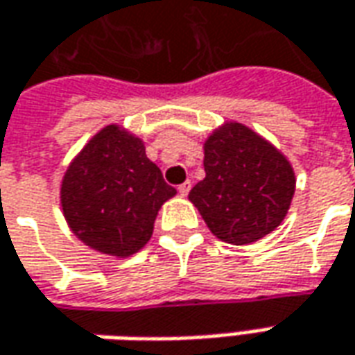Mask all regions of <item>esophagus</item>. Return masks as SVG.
<instances>
[{
    "mask_svg": "<svg viewBox=\"0 0 355 355\" xmlns=\"http://www.w3.org/2000/svg\"><path fill=\"white\" fill-rule=\"evenodd\" d=\"M189 189H191V182H189V180L183 182L182 185H178V191H180V195H183V197L189 193Z\"/></svg>",
    "mask_w": 355,
    "mask_h": 355,
    "instance_id": "esophagus-1",
    "label": "esophagus"
}]
</instances>
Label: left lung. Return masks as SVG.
<instances>
[{"label": "left lung", "instance_id": "8db88e82", "mask_svg": "<svg viewBox=\"0 0 355 355\" xmlns=\"http://www.w3.org/2000/svg\"><path fill=\"white\" fill-rule=\"evenodd\" d=\"M205 180L189 199L216 239L250 244L282 225L295 193L291 164L268 140L240 123L205 142Z\"/></svg>", "mask_w": 355, "mask_h": 355}]
</instances>
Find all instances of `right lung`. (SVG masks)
I'll use <instances>...</instances> for the list:
<instances>
[{
	"label": "right lung",
	"instance_id": "right-lung-1",
	"mask_svg": "<svg viewBox=\"0 0 355 355\" xmlns=\"http://www.w3.org/2000/svg\"><path fill=\"white\" fill-rule=\"evenodd\" d=\"M173 195L142 140L109 125L70 164L60 201L83 244L127 258L148 242L160 207Z\"/></svg>",
	"mask_w": 355,
	"mask_h": 355
}]
</instances>
